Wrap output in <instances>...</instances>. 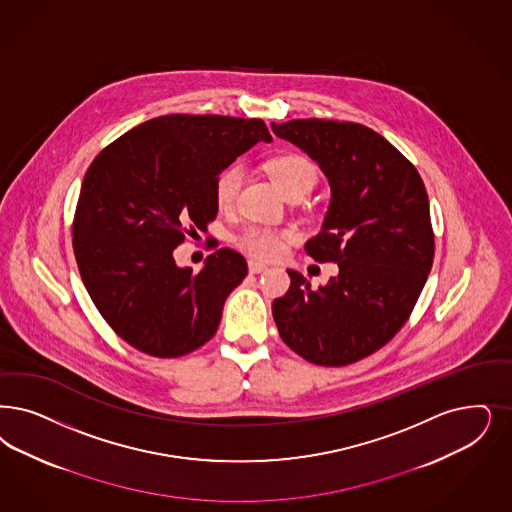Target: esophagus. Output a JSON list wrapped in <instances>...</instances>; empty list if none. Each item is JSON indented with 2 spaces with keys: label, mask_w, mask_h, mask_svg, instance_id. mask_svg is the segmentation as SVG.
<instances>
[{
  "label": "esophagus",
  "mask_w": 512,
  "mask_h": 512,
  "mask_svg": "<svg viewBox=\"0 0 512 512\" xmlns=\"http://www.w3.org/2000/svg\"><path fill=\"white\" fill-rule=\"evenodd\" d=\"M247 268H249L251 274H261V272H265L268 266H266L265 263H259V261H249Z\"/></svg>",
  "instance_id": "esophagus-1"
}]
</instances>
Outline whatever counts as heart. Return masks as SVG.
<instances>
[{
  "label": "heart",
  "instance_id": "1",
  "mask_svg": "<svg viewBox=\"0 0 512 512\" xmlns=\"http://www.w3.org/2000/svg\"><path fill=\"white\" fill-rule=\"evenodd\" d=\"M266 172L272 177V181L276 183V187L282 191L285 198L293 194L310 193L318 181V168L314 166V162L297 153H285L276 159L268 160ZM244 177L246 172L240 164L229 166L221 176L217 177L215 202L219 208L227 210L234 206L240 187L244 183ZM287 242H289L287 232H278V230L257 227V225H249L238 236V246L259 259L280 257L287 247Z\"/></svg>",
  "mask_w": 512,
  "mask_h": 512
}]
</instances>
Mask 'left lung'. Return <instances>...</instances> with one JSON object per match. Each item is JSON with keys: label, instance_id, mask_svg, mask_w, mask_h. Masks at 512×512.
Here are the masks:
<instances>
[{"label": "left lung", "instance_id": "left-lung-1", "mask_svg": "<svg viewBox=\"0 0 512 512\" xmlns=\"http://www.w3.org/2000/svg\"><path fill=\"white\" fill-rule=\"evenodd\" d=\"M272 132L329 179V212L304 249L338 265L318 289L287 270L291 285L272 316L300 357L344 367L386 346L422 293L435 255L427 191L414 164L363 124L295 119L272 123Z\"/></svg>", "mask_w": 512, "mask_h": 512}]
</instances>
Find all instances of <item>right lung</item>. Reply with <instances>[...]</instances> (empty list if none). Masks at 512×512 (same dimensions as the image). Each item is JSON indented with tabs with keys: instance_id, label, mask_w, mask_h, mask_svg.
<instances>
[{
	"instance_id": "1",
	"label": "right lung",
	"mask_w": 512,
	"mask_h": 512,
	"mask_svg": "<svg viewBox=\"0 0 512 512\" xmlns=\"http://www.w3.org/2000/svg\"><path fill=\"white\" fill-rule=\"evenodd\" d=\"M257 141H272L261 119L164 115L92 160L73 253L98 312L136 350L179 357L215 335L246 259L221 247L193 272L176 265L174 249L215 219L217 177Z\"/></svg>"
}]
</instances>
